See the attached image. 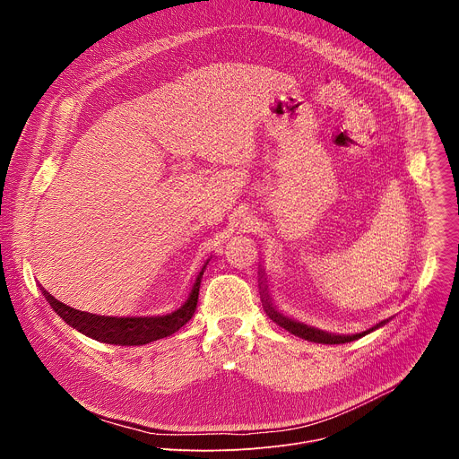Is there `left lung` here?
<instances>
[{
    "label": "left lung",
    "mask_w": 459,
    "mask_h": 459,
    "mask_svg": "<svg viewBox=\"0 0 459 459\" xmlns=\"http://www.w3.org/2000/svg\"><path fill=\"white\" fill-rule=\"evenodd\" d=\"M261 303H264V308L267 312V316L276 321L280 326H283L285 331H289L290 334L298 336V338H303L307 342H314V343H323V345H340V343H351L368 333H372L374 329H377V326H381L383 323H386L388 319H383L379 323H376L374 326H370L368 331H363V333H356V334H333V333H325V331H319V329H314V326H308V325H303L299 321H292L285 316H281L278 310H274L273 303L269 301V296L267 292L264 290L261 292Z\"/></svg>",
    "instance_id": "8db88e82"
}]
</instances>
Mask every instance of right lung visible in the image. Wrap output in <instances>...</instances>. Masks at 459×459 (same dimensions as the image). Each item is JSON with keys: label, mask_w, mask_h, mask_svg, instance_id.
<instances>
[{"label": "right lung", "mask_w": 459, "mask_h": 459, "mask_svg": "<svg viewBox=\"0 0 459 459\" xmlns=\"http://www.w3.org/2000/svg\"><path fill=\"white\" fill-rule=\"evenodd\" d=\"M209 259L204 264L202 271L195 274L185 299L169 314L163 316H149V317H112V316H98L91 312L76 310L69 305L57 301L50 296L41 285V292L50 303V307L57 312V316L74 326L82 334L98 340L101 343L110 345H145L161 338H167L178 333L181 326L194 316L195 305H198V294L204 273L207 269Z\"/></svg>", "instance_id": "right-lung-1"}]
</instances>
